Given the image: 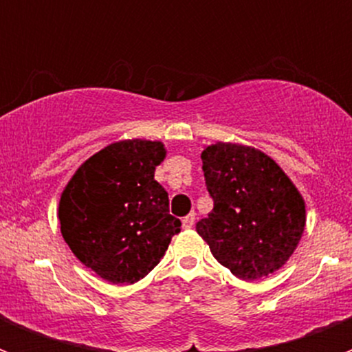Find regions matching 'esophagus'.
Listing matches in <instances>:
<instances>
[{
    "label": "esophagus",
    "instance_id": "34e87169",
    "mask_svg": "<svg viewBox=\"0 0 352 352\" xmlns=\"http://www.w3.org/2000/svg\"><path fill=\"white\" fill-rule=\"evenodd\" d=\"M195 223V213H190V214H186L185 219L182 220V226L183 229H192Z\"/></svg>",
    "mask_w": 352,
    "mask_h": 352
}]
</instances>
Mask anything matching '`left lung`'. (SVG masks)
Here are the masks:
<instances>
[{"label":"left lung","instance_id":"1","mask_svg":"<svg viewBox=\"0 0 352 352\" xmlns=\"http://www.w3.org/2000/svg\"><path fill=\"white\" fill-rule=\"evenodd\" d=\"M213 210L195 229L213 257L241 280L280 270L307 222L305 201L273 158L239 142H214L201 153Z\"/></svg>","mask_w":352,"mask_h":352}]
</instances>
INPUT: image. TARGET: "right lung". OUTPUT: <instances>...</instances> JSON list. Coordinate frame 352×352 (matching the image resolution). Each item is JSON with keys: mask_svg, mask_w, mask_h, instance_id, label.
I'll return each instance as SVG.
<instances>
[{"mask_svg": "<svg viewBox=\"0 0 352 352\" xmlns=\"http://www.w3.org/2000/svg\"><path fill=\"white\" fill-rule=\"evenodd\" d=\"M160 141L125 139L105 146L74 173L58 219L74 256L111 284H133L160 263L182 231L169 195L155 179L166 158Z\"/></svg>", "mask_w": 352, "mask_h": 352, "instance_id": "right-lung-1", "label": "right lung"}]
</instances>
